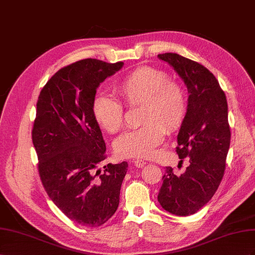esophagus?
I'll return each mask as SVG.
<instances>
[{
	"label": "esophagus",
	"instance_id": "obj_1",
	"mask_svg": "<svg viewBox=\"0 0 255 255\" xmlns=\"http://www.w3.org/2000/svg\"><path fill=\"white\" fill-rule=\"evenodd\" d=\"M133 164H134V166H136V168H143V166L146 164V162L144 161V160H141V159H135L134 161H133Z\"/></svg>",
	"mask_w": 255,
	"mask_h": 255
}]
</instances>
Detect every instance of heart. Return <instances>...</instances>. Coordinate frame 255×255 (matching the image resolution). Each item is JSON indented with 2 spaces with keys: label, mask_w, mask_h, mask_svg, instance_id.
<instances>
[{
  "label": "heart",
  "mask_w": 255,
  "mask_h": 255,
  "mask_svg": "<svg viewBox=\"0 0 255 255\" xmlns=\"http://www.w3.org/2000/svg\"><path fill=\"white\" fill-rule=\"evenodd\" d=\"M116 92L126 106H143L141 123L144 125L119 136L114 142L115 152L121 158L151 157L166 131H176L184 122L187 111L184 89L169 80L164 71L140 67L121 80ZM92 114L97 125L109 133L119 132L124 126L122 104L105 94L94 98Z\"/></svg>",
  "instance_id": "1"
}]
</instances>
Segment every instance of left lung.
<instances>
[{
  "label": "left lung",
  "mask_w": 255,
  "mask_h": 255,
  "mask_svg": "<svg viewBox=\"0 0 255 255\" xmlns=\"http://www.w3.org/2000/svg\"><path fill=\"white\" fill-rule=\"evenodd\" d=\"M158 57L184 80L189 94L176 147L180 162L187 157L189 165L180 175L166 166L158 202L173 215L189 216L207 204L224 175L231 141L228 101L216 77L203 65L176 53Z\"/></svg>",
  "instance_id": "8db88e82"
}]
</instances>
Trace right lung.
I'll return each mask as SVG.
<instances>
[{"mask_svg": "<svg viewBox=\"0 0 255 255\" xmlns=\"http://www.w3.org/2000/svg\"><path fill=\"white\" fill-rule=\"evenodd\" d=\"M124 63L85 59L65 66L42 87L32 140L38 172L49 198L70 220L96 228L114 215L128 163H109L106 143L92 114L101 82Z\"/></svg>", "mask_w": 255, "mask_h": 255, "instance_id": "1", "label": "right lung"}]
</instances>
